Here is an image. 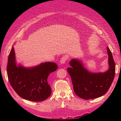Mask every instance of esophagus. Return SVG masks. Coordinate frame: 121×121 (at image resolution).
I'll return each mask as SVG.
<instances>
[{
  "label": "esophagus",
  "mask_w": 121,
  "mask_h": 121,
  "mask_svg": "<svg viewBox=\"0 0 121 121\" xmlns=\"http://www.w3.org/2000/svg\"><path fill=\"white\" fill-rule=\"evenodd\" d=\"M68 59V56H64L63 57L61 58L60 60V63L61 64H64L65 63L67 60Z\"/></svg>",
  "instance_id": "esophagus-1"
}]
</instances>
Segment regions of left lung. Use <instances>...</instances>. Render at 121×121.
<instances>
[{"label": "left lung", "instance_id": "8db88e82", "mask_svg": "<svg viewBox=\"0 0 121 121\" xmlns=\"http://www.w3.org/2000/svg\"><path fill=\"white\" fill-rule=\"evenodd\" d=\"M109 69L104 73H93L84 67L81 60L72 59L67 71L71 76L76 94L84 99L99 97L108 92L114 79L116 65L112 53L107 47Z\"/></svg>", "mask_w": 121, "mask_h": 121}]
</instances>
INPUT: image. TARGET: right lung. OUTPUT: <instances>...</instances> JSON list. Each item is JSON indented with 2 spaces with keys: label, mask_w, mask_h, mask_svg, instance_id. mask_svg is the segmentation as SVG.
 I'll list each match as a JSON object with an SVG mask.
<instances>
[{
  "label": "right lung",
  "mask_w": 121,
  "mask_h": 121,
  "mask_svg": "<svg viewBox=\"0 0 121 121\" xmlns=\"http://www.w3.org/2000/svg\"><path fill=\"white\" fill-rule=\"evenodd\" d=\"M57 69L52 62H45L34 67L17 66L13 47L8 57L7 73L11 86L19 95L25 99L32 101H42L48 98L52 93L47 80L51 73Z\"/></svg>",
  "instance_id": "add662e5"
}]
</instances>
